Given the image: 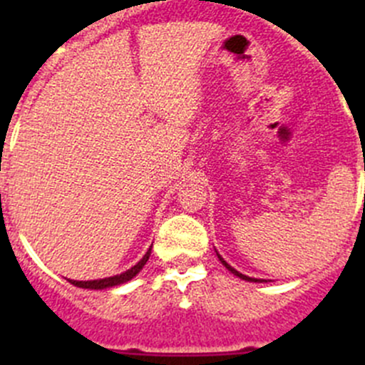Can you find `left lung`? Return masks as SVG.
Masks as SVG:
<instances>
[{
    "instance_id": "1",
    "label": "left lung",
    "mask_w": 365,
    "mask_h": 365,
    "mask_svg": "<svg viewBox=\"0 0 365 365\" xmlns=\"http://www.w3.org/2000/svg\"><path fill=\"white\" fill-rule=\"evenodd\" d=\"M217 256H219L220 263H222V264H224V267H226V268H227V270H230V272H231V274H235V275H237V277L244 279V281H249V282H259V279H252V277H247V275H244V274H240V272H237V270H235V268H233V267H231V264H227V263H226V261H224V257H222V256H220V254H219V252H217Z\"/></svg>"
}]
</instances>
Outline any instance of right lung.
Returning <instances> with one entry per match:
<instances>
[{"instance_id": "obj_1", "label": "right lung", "mask_w": 365, "mask_h": 365, "mask_svg": "<svg viewBox=\"0 0 365 365\" xmlns=\"http://www.w3.org/2000/svg\"><path fill=\"white\" fill-rule=\"evenodd\" d=\"M150 252H152V247L148 249V252L143 256V259L139 261V263H135L134 267L128 268L127 272H123V274H120V275H113V277H106V279H97V281H72V279H68V282L70 284L77 286V288H86V289H106V288H113V286H120V284H123V282L130 281L132 277H135V275L143 270V267H145L146 261H148Z\"/></svg>"}]
</instances>
